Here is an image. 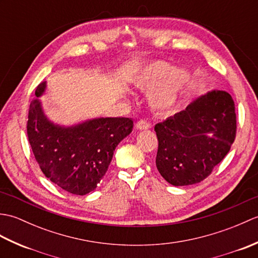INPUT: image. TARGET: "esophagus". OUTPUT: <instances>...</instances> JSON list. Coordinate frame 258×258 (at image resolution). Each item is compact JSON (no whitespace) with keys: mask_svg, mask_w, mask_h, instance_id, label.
<instances>
[{"mask_svg":"<svg viewBox=\"0 0 258 258\" xmlns=\"http://www.w3.org/2000/svg\"><path fill=\"white\" fill-rule=\"evenodd\" d=\"M135 127L138 130H149V128H151V124L145 119H141L136 122Z\"/></svg>","mask_w":258,"mask_h":258,"instance_id":"obj_1","label":"esophagus"}]
</instances>
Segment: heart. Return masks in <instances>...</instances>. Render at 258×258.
Returning a JSON list of instances; mask_svg holds the SVG:
<instances>
[{
    "label": "heart",
    "mask_w": 258,
    "mask_h": 258,
    "mask_svg": "<svg viewBox=\"0 0 258 258\" xmlns=\"http://www.w3.org/2000/svg\"><path fill=\"white\" fill-rule=\"evenodd\" d=\"M190 74L182 68H172L165 61H155L141 69L132 83L140 90H150L149 102L155 109H168L184 95L190 84Z\"/></svg>",
    "instance_id": "obj_1"
}]
</instances>
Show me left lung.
<instances>
[{"instance_id":"8db88e82","label":"left lung","mask_w":258,"mask_h":258,"mask_svg":"<svg viewBox=\"0 0 258 258\" xmlns=\"http://www.w3.org/2000/svg\"><path fill=\"white\" fill-rule=\"evenodd\" d=\"M156 167L174 186L200 183L231 150L236 135L232 96L214 90L155 125Z\"/></svg>"}]
</instances>
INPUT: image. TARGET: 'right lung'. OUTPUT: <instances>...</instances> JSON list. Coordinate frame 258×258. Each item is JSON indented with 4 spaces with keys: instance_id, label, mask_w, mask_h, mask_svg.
<instances>
[{
    "instance_id": "obj_1",
    "label": "right lung",
    "mask_w": 258,
    "mask_h": 258,
    "mask_svg": "<svg viewBox=\"0 0 258 258\" xmlns=\"http://www.w3.org/2000/svg\"><path fill=\"white\" fill-rule=\"evenodd\" d=\"M46 81L38 84L30 104L27 136L43 174L75 195L96 188L105 175L114 151L133 130L127 117H97L71 126L54 124L46 117L38 97Z\"/></svg>"
}]
</instances>
